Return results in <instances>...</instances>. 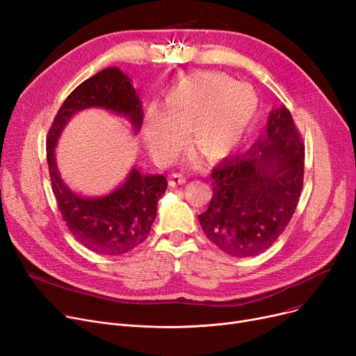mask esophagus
Returning a JSON list of instances; mask_svg holds the SVG:
<instances>
[{
  "label": "esophagus",
  "instance_id": "obj_1",
  "mask_svg": "<svg viewBox=\"0 0 356 356\" xmlns=\"http://www.w3.org/2000/svg\"><path fill=\"white\" fill-rule=\"evenodd\" d=\"M186 183V177L183 175H179V173H175L170 176V179H168V184L170 186H177V184H183Z\"/></svg>",
  "mask_w": 356,
  "mask_h": 356
}]
</instances>
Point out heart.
Segmentation results:
<instances>
[{
    "label": "heart",
    "instance_id": "heart-1",
    "mask_svg": "<svg viewBox=\"0 0 356 356\" xmlns=\"http://www.w3.org/2000/svg\"><path fill=\"white\" fill-rule=\"evenodd\" d=\"M258 98L247 83L216 73L189 74L168 88L163 108L153 105L144 136L149 153L165 164L186 143L209 160L227 157L238 145L257 111Z\"/></svg>",
    "mask_w": 356,
    "mask_h": 356
}]
</instances>
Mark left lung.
Listing matches in <instances>:
<instances>
[{
	"mask_svg": "<svg viewBox=\"0 0 356 356\" xmlns=\"http://www.w3.org/2000/svg\"><path fill=\"white\" fill-rule=\"evenodd\" d=\"M305 145L290 111L268 115L266 131L239 156L212 170V189L200 227L225 254L245 258L268 250L283 234L303 188Z\"/></svg>",
	"mask_w": 356,
	"mask_h": 356,
	"instance_id": "8db88e82",
	"label": "left lung"
}]
</instances>
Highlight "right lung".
Segmentation results:
<instances>
[{
	"label": "right lung",
	"instance_id": "right-lung-1",
	"mask_svg": "<svg viewBox=\"0 0 356 356\" xmlns=\"http://www.w3.org/2000/svg\"><path fill=\"white\" fill-rule=\"evenodd\" d=\"M102 108L125 118L136 134L143 124V102L131 79L118 67H106L82 82L65 99L47 136V165L51 189L70 234L88 250L121 255L148 236L157 215V202L167 189L163 175H143L134 165L117 189L104 196H82L62 179L56 145L65 127L81 111Z\"/></svg>",
	"mask_w": 356,
	"mask_h": 356
}]
</instances>
